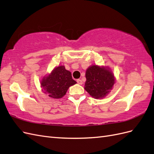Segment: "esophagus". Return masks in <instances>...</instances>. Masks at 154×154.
<instances>
[{"instance_id":"obj_1","label":"esophagus","mask_w":154,"mask_h":154,"mask_svg":"<svg viewBox=\"0 0 154 154\" xmlns=\"http://www.w3.org/2000/svg\"><path fill=\"white\" fill-rule=\"evenodd\" d=\"M76 82H77V83H78V84H80V85H82L83 84L82 81L81 80H80V79H78V80H77Z\"/></svg>"}]
</instances>
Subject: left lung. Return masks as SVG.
<instances>
[{
  "label": "left lung",
  "mask_w": 154,
  "mask_h": 154,
  "mask_svg": "<svg viewBox=\"0 0 154 154\" xmlns=\"http://www.w3.org/2000/svg\"><path fill=\"white\" fill-rule=\"evenodd\" d=\"M85 90L95 99H102L109 95L116 83V78L108 66L91 65L85 72Z\"/></svg>",
  "instance_id": "left-lung-1"
}]
</instances>
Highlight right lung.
<instances>
[{
	"label": "right lung",
	"instance_id": "right-lung-1",
	"mask_svg": "<svg viewBox=\"0 0 154 154\" xmlns=\"http://www.w3.org/2000/svg\"><path fill=\"white\" fill-rule=\"evenodd\" d=\"M77 82L72 78L71 72L64 66L56 67L40 82L42 91L53 99H60L66 95L69 88Z\"/></svg>",
	"mask_w": 154,
	"mask_h": 154
}]
</instances>
